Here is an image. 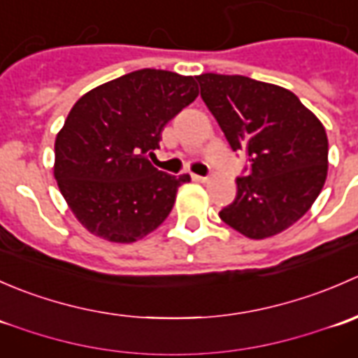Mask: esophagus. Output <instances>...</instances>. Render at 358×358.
I'll return each instance as SVG.
<instances>
[{"label": "esophagus", "instance_id": "1", "mask_svg": "<svg viewBox=\"0 0 358 358\" xmlns=\"http://www.w3.org/2000/svg\"><path fill=\"white\" fill-rule=\"evenodd\" d=\"M192 180L194 182H206V180H208V176H201V175H192Z\"/></svg>", "mask_w": 358, "mask_h": 358}]
</instances>
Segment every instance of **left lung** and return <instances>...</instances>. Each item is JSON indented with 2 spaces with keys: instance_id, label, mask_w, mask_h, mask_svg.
<instances>
[{
  "instance_id": "obj_1",
  "label": "left lung",
  "mask_w": 358,
  "mask_h": 358,
  "mask_svg": "<svg viewBox=\"0 0 358 358\" xmlns=\"http://www.w3.org/2000/svg\"><path fill=\"white\" fill-rule=\"evenodd\" d=\"M201 99L234 152L249 168L237 176V196L220 218L249 239H265L298 222L327 176L322 122L286 88L246 76H197Z\"/></svg>"
}]
</instances>
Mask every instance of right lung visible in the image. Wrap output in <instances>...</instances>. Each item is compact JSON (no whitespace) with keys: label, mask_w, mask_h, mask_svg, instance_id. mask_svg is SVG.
I'll return each instance as SVG.
<instances>
[{"label":"right lung","mask_w":358,"mask_h":358,"mask_svg":"<svg viewBox=\"0 0 358 358\" xmlns=\"http://www.w3.org/2000/svg\"><path fill=\"white\" fill-rule=\"evenodd\" d=\"M199 95L192 76L140 69L96 86L55 140V180L76 218L110 243H135L171 213L189 175L150 164L164 126Z\"/></svg>","instance_id":"add662e5"}]
</instances>
